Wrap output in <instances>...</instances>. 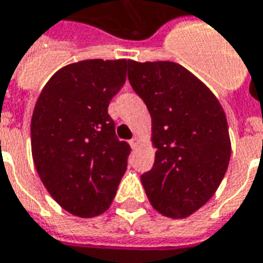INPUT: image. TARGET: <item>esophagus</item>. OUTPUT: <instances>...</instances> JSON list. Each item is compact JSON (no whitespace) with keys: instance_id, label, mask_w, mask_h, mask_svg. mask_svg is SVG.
<instances>
[{"instance_id":"obj_1","label":"esophagus","mask_w":263,"mask_h":263,"mask_svg":"<svg viewBox=\"0 0 263 263\" xmlns=\"http://www.w3.org/2000/svg\"><path fill=\"white\" fill-rule=\"evenodd\" d=\"M129 145H131L132 149H137L138 145H139V139H138L137 137H134V138H132V139H131V141H129Z\"/></svg>"}]
</instances>
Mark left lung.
I'll return each mask as SVG.
<instances>
[{
	"label": "left lung",
	"mask_w": 263,
	"mask_h": 263,
	"mask_svg": "<svg viewBox=\"0 0 263 263\" xmlns=\"http://www.w3.org/2000/svg\"><path fill=\"white\" fill-rule=\"evenodd\" d=\"M129 67L128 80L149 111L157 148L152 170L141 175L146 196L159 214L186 218L212 198L228 170L225 112L179 64L131 61Z\"/></svg>",
	"instance_id": "1"
}]
</instances>
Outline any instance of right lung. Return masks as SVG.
Instances as JSON below:
<instances>
[{"instance_id": "right-lung-1", "label": "right lung", "mask_w": 263, "mask_h": 263, "mask_svg": "<svg viewBox=\"0 0 263 263\" xmlns=\"http://www.w3.org/2000/svg\"><path fill=\"white\" fill-rule=\"evenodd\" d=\"M128 60H87L55 72L31 119L36 172L69 214L92 218L109 208L131 146L115 135L109 101L125 84Z\"/></svg>"}]
</instances>
